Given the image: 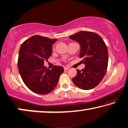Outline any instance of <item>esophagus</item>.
<instances>
[{"mask_svg": "<svg viewBox=\"0 0 128 128\" xmlns=\"http://www.w3.org/2000/svg\"><path fill=\"white\" fill-rule=\"evenodd\" d=\"M68 68H68V67H64V70H67L68 69Z\"/></svg>", "mask_w": 128, "mask_h": 128, "instance_id": "34e87169", "label": "esophagus"}]
</instances>
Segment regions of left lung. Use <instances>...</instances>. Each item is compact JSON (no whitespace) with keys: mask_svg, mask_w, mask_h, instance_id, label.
<instances>
[{"mask_svg":"<svg viewBox=\"0 0 128 128\" xmlns=\"http://www.w3.org/2000/svg\"><path fill=\"white\" fill-rule=\"evenodd\" d=\"M80 45L79 57L85 68L77 70V76L72 80L76 86L90 90L98 86L106 73L108 66V50L102 38L97 33L80 31L69 36Z\"/></svg>","mask_w":128,"mask_h":128,"instance_id":"obj_1","label":"left lung"}]
</instances>
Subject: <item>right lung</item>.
Returning a JSON list of instances; mask_svg holds the SVG:
<instances>
[{
  "label": "right lung",
  "mask_w": 128,
  "mask_h": 128,
  "mask_svg": "<svg viewBox=\"0 0 128 128\" xmlns=\"http://www.w3.org/2000/svg\"><path fill=\"white\" fill-rule=\"evenodd\" d=\"M57 39L35 35L25 40L20 47L18 68L24 82L29 90L40 95L52 90L58 84L62 66L55 65L50 70L44 65L52 54Z\"/></svg>",
  "instance_id": "add662e5"
}]
</instances>
